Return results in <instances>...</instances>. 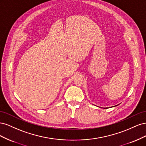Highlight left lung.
<instances>
[{
    "label": "left lung",
    "mask_w": 146,
    "mask_h": 146,
    "mask_svg": "<svg viewBox=\"0 0 146 146\" xmlns=\"http://www.w3.org/2000/svg\"><path fill=\"white\" fill-rule=\"evenodd\" d=\"M117 105H116V106H117ZM116 106H114V107H116Z\"/></svg>",
    "instance_id": "obj_1"
}]
</instances>
